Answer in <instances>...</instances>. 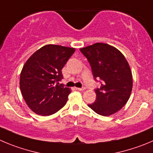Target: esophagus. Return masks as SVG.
<instances>
[{"label":"esophagus","mask_w":153,"mask_h":153,"mask_svg":"<svg viewBox=\"0 0 153 153\" xmlns=\"http://www.w3.org/2000/svg\"><path fill=\"white\" fill-rule=\"evenodd\" d=\"M85 89H86V88H85V87H83V88H77V90H78V91H85Z\"/></svg>","instance_id":"obj_1"}]
</instances>
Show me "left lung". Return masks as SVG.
Masks as SVG:
<instances>
[{
	"mask_svg": "<svg viewBox=\"0 0 153 153\" xmlns=\"http://www.w3.org/2000/svg\"><path fill=\"white\" fill-rule=\"evenodd\" d=\"M91 66L94 78H100V88L95 90L96 101L88 105L96 113L109 116L127 103L133 87L131 70L125 56L105 43L80 48Z\"/></svg>",
	"mask_w": 153,
	"mask_h": 153,
	"instance_id": "1",
	"label": "left lung"
}]
</instances>
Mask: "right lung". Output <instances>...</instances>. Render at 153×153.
<instances>
[{
  "label": "right lung",
  "mask_w": 153,
  "mask_h": 153,
  "mask_svg": "<svg viewBox=\"0 0 153 153\" xmlns=\"http://www.w3.org/2000/svg\"><path fill=\"white\" fill-rule=\"evenodd\" d=\"M75 51L72 48L47 44L24 64L19 87L25 102L35 113L48 116L65 105L71 89L59 85V81L62 78V68Z\"/></svg>",
  "instance_id": "add662e5"
}]
</instances>
